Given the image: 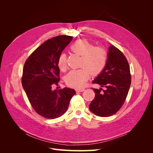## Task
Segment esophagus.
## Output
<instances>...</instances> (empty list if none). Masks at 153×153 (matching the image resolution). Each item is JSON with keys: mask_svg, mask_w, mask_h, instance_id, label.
Wrapping results in <instances>:
<instances>
[{"mask_svg": "<svg viewBox=\"0 0 153 153\" xmlns=\"http://www.w3.org/2000/svg\"><path fill=\"white\" fill-rule=\"evenodd\" d=\"M84 89H76V92H83V91H84Z\"/></svg>", "mask_w": 153, "mask_h": 153, "instance_id": "esophagus-1", "label": "esophagus"}]
</instances>
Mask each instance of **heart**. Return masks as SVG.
I'll return each instance as SVG.
<instances>
[{
	"label": "heart",
	"mask_w": 153,
	"mask_h": 153,
	"mask_svg": "<svg viewBox=\"0 0 153 153\" xmlns=\"http://www.w3.org/2000/svg\"><path fill=\"white\" fill-rule=\"evenodd\" d=\"M70 49L73 52L81 55L80 66L82 68L71 70L66 75V81L71 87L82 88L89 79L91 73L96 75L103 70L107 61V52L103 47H94L85 39L75 41L70 46ZM58 66L61 70L66 69L67 59L65 53L59 56Z\"/></svg>",
	"instance_id": "b5f03b06"
}]
</instances>
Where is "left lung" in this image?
Segmentation results:
<instances>
[{"mask_svg":"<svg viewBox=\"0 0 153 153\" xmlns=\"http://www.w3.org/2000/svg\"><path fill=\"white\" fill-rule=\"evenodd\" d=\"M92 83L105 89H93L95 97L89 105L91 112L100 117H109L118 112L128 94L131 74L126 57L115 46L108 48L106 66Z\"/></svg>","mask_w":153,"mask_h":153,"instance_id":"8db88e82","label":"left lung"}]
</instances>
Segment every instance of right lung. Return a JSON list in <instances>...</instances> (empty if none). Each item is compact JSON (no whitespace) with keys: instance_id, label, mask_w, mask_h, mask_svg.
<instances>
[{"instance_id":"add662e5","label":"right lung","mask_w":153,"mask_h":153,"mask_svg":"<svg viewBox=\"0 0 153 153\" xmlns=\"http://www.w3.org/2000/svg\"><path fill=\"white\" fill-rule=\"evenodd\" d=\"M72 39L73 36L61 35L46 41L25 62L22 77L23 88L32 108L43 117L52 119L61 116L76 93L69 88L52 89L60 80L59 57Z\"/></svg>"}]
</instances>
